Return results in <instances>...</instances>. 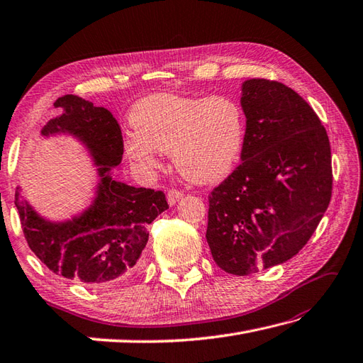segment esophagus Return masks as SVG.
<instances>
[{
	"mask_svg": "<svg viewBox=\"0 0 363 363\" xmlns=\"http://www.w3.org/2000/svg\"><path fill=\"white\" fill-rule=\"evenodd\" d=\"M182 197H183V192L177 191V189H171V191L167 192V202H169V205H175L177 202L180 201Z\"/></svg>",
	"mask_w": 363,
	"mask_h": 363,
	"instance_id": "34e87169",
	"label": "esophagus"
}]
</instances>
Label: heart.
<instances>
[{"label":"heart","instance_id":"1","mask_svg":"<svg viewBox=\"0 0 363 363\" xmlns=\"http://www.w3.org/2000/svg\"><path fill=\"white\" fill-rule=\"evenodd\" d=\"M128 119L135 133L123 149L140 171H158L160 152L171 153L177 171L194 183L224 179L246 140V116L227 95L155 94L135 103Z\"/></svg>","mask_w":363,"mask_h":363}]
</instances>
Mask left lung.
<instances>
[{
    "instance_id": "obj_1",
    "label": "left lung",
    "mask_w": 363,
    "mask_h": 363,
    "mask_svg": "<svg viewBox=\"0 0 363 363\" xmlns=\"http://www.w3.org/2000/svg\"><path fill=\"white\" fill-rule=\"evenodd\" d=\"M241 164L210 194L206 241L233 276L285 263L306 246L332 196L330 144L315 111L268 79L241 86Z\"/></svg>"
}]
</instances>
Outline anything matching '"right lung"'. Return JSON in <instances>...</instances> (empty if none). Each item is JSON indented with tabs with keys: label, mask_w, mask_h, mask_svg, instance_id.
<instances>
[{
	"label": "right lung",
	"mask_w": 363,
	"mask_h": 363,
	"mask_svg": "<svg viewBox=\"0 0 363 363\" xmlns=\"http://www.w3.org/2000/svg\"><path fill=\"white\" fill-rule=\"evenodd\" d=\"M62 114L50 119L40 135L72 136L84 147L97 167V184L86 208L70 219L50 220L16 192V206L25 238L50 271L87 286L128 279L143 266L149 224L169 208L162 191L135 188L113 177L121 164V127L108 109L77 95L55 103Z\"/></svg>",
	"instance_id": "add662e5"
}]
</instances>
